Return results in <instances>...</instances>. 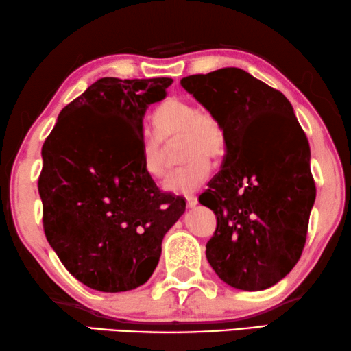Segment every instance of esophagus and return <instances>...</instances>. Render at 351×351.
Returning <instances> with one entry per match:
<instances>
[{
	"instance_id": "obj_1",
	"label": "esophagus",
	"mask_w": 351,
	"mask_h": 351,
	"mask_svg": "<svg viewBox=\"0 0 351 351\" xmlns=\"http://www.w3.org/2000/svg\"><path fill=\"white\" fill-rule=\"evenodd\" d=\"M186 205H188V208H194V206L197 205V197L196 196H186Z\"/></svg>"
}]
</instances>
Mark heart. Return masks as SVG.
Masks as SVG:
<instances>
[{"instance_id":"1","label":"heart","mask_w":351,"mask_h":351,"mask_svg":"<svg viewBox=\"0 0 351 351\" xmlns=\"http://www.w3.org/2000/svg\"><path fill=\"white\" fill-rule=\"evenodd\" d=\"M155 135L143 141V165L152 179H162L166 166V147L176 141L183 163L172 171L165 188L176 194H191L202 186L210 172V162H221L227 152V130L222 119L208 108L168 97L152 113Z\"/></svg>"}]
</instances>
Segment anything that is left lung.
<instances>
[{
  "label": "left lung",
  "mask_w": 351,
  "mask_h": 351,
  "mask_svg": "<svg viewBox=\"0 0 351 351\" xmlns=\"http://www.w3.org/2000/svg\"><path fill=\"white\" fill-rule=\"evenodd\" d=\"M180 84L227 130L222 169L199 197L217 219L206 260L233 288H271L291 272L306 243L315 199L308 138L286 96L239 68Z\"/></svg>",
  "instance_id": "left-lung-1"
}]
</instances>
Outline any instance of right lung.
<instances>
[{"label": "right lung", "instance_id": "add662e5", "mask_svg": "<svg viewBox=\"0 0 351 351\" xmlns=\"http://www.w3.org/2000/svg\"><path fill=\"white\" fill-rule=\"evenodd\" d=\"M169 77H102L63 107L42 147L38 193L49 245L91 289L145 285L185 200L160 191L143 165V117Z\"/></svg>", "mask_w": 351, "mask_h": 351}]
</instances>
